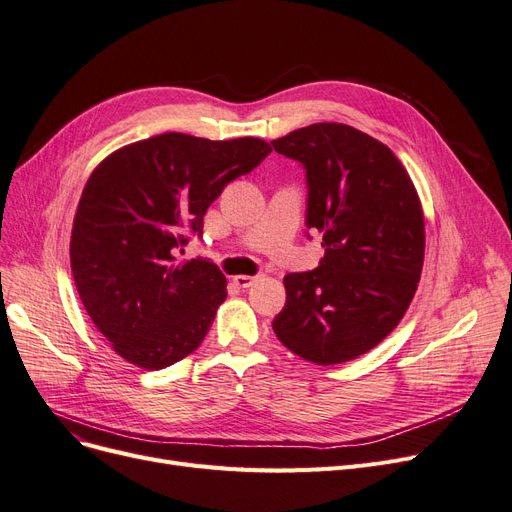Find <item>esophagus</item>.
Instances as JSON below:
<instances>
[{
    "label": "esophagus",
    "instance_id": "esophagus-1",
    "mask_svg": "<svg viewBox=\"0 0 512 512\" xmlns=\"http://www.w3.org/2000/svg\"><path fill=\"white\" fill-rule=\"evenodd\" d=\"M259 278H261V276H244V274H238V276H234V282H236V286H240V288H249V286H253Z\"/></svg>",
    "mask_w": 512,
    "mask_h": 512
}]
</instances>
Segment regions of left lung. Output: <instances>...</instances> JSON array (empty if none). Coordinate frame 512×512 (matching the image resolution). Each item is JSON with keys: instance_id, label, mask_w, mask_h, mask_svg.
Wrapping results in <instances>:
<instances>
[{"instance_id": "obj_1", "label": "left lung", "mask_w": 512, "mask_h": 512, "mask_svg": "<svg viewBox=\"0 0 512 512\" xmlns=\"http://www.w3.org/2000/svg\"><path fill=\"white\" fill-rule=\"evenodd\" d=\"M305 167L307 228L322 234L316 270L284 278L272 328L318 366L355 360L404 318L425 261V215L389 146L343 123H314L272 142Z\"/></svg>"}]
</instances>
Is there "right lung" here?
I'll return each mask as SVG.
<instances>
[{"mask_svg":"<svg viewBox=\"0 0 512 512\" xmlns=\"http://www.w3.org/2000/svg\"><path fill=\"white\" fill-rule=\"evenodd\" d=\"M261 138L205 140L161 133L115 150L87 180L71 232V270L96 328L129 364L184 360L226 301V276L207 259L177 261L203 234L209 205L268 154Z\"/></svg>","mask_w":512,"mask_h":512,"instance_id":"1","label":"right lung"}]
</instances>
